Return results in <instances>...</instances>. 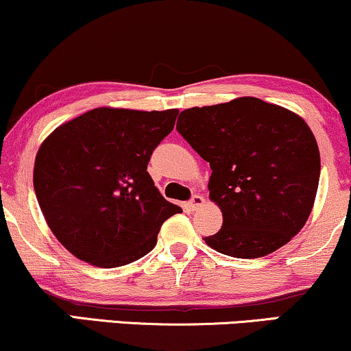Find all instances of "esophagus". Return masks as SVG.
I'll use <instances>...</instances> for the list:
<instances>
[{
	"label": "esophagus",
	"instance_id": "esophagus-1",
	"mask_svg": "<svg viewBox=\"0 0 351 351\" xmlns=\"http://www.w3.org/2000/svg\"><path fill=\"white\" fill-rule=\"evenodd\" d=\"M202 204H204V197L199 196V194H194V196L191 197V201L188 202V207L191 208V210H197Z\"/></svg>",
	"mask_w": 351,
	"mask_h": 351
}]
</instances>
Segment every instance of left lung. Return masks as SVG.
I'll return each mask as SVG.
<instances>
[{
  "label": "left lung",
  "mask_w": 351,
  "mask_h": 351,
  "mask_svg": "<svg viewBox=\"0 0 351 351\" xmlns=\"http://www.w3.org/2000/svg\"><path fill=\"white\" fill-rule=\"evenodd\" d=\"M176 130L210 165L208 197L221 228L204 238L239 259L287 245L311 214L321 157L304 119L256 97L181 112Z\"/></svg>",
  "instance_id": "8db88e82"
}]
</instances>
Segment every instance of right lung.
Masks as SVG:
<instances>
[{
    "mask_svg": "<svg viewBox=\"0 0 351 351\" xmlns=\"http://www.w3.org/2000/svg\"><path fill=\"white\" fill-rule=\"evenodd\" d=\"M176 117L178 110L101 106L43 141L35 157V194L48 227L71 254L112 269L154 250L163 221L181 212L147 171Z\"/></svg>",
    "mask_w": 351,
    "mask_h": 351,
    "instance_id": "obj_1",
    "label": "right lung"
}]
</instances>
